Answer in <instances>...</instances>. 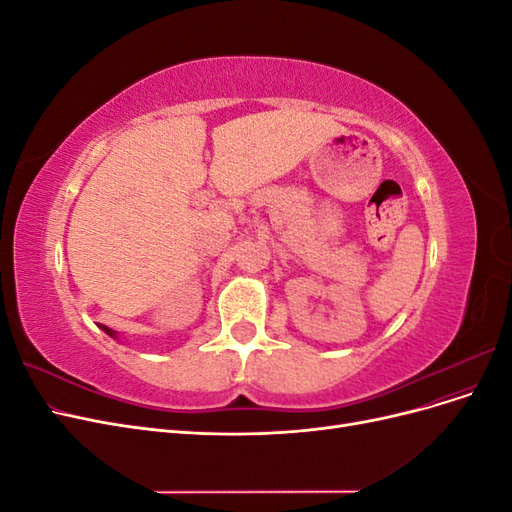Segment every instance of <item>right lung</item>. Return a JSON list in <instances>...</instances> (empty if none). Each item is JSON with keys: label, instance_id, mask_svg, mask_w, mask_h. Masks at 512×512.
Masks as SVG:
<instances>
[{"label": "right lung", "instance_id": "1", "mask_svg": "<svg viewBox=\"0 0 512 512\" xmlns=\"http://www.w3.org/2000/svg\"><path fill=\"white\" fill-rule=\"evenodd\" d=\"M100 329H102V331H104L106 335H111V337H117V335H115V331H111V329H108V327H102V324H100Z\"/></svg>", "mask_w": 512, "mask_h": 512}]
</instances>
